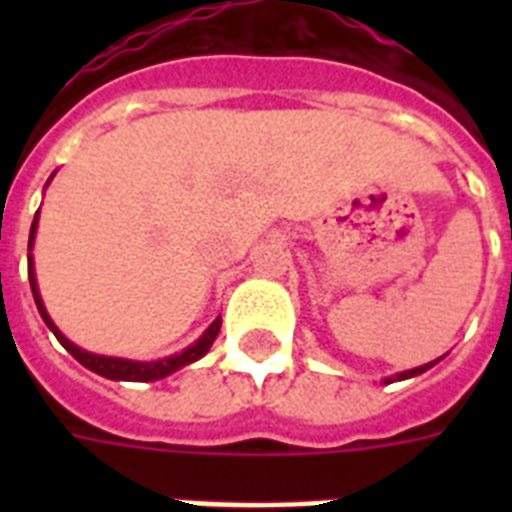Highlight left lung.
<instances>
[{
	"instance_id": "obj_1",
	"label": "left lung",
	"mask_w": 512,
	"mask_h": 512,
	"mask_svg": "<svg viewBox=\"0 0 512 512\" xmlns=\"http://www.w3.org/2000/svg\"><path fill=\"white\" fill-rule=\"evenodd\" d=\"M433 364H436V361H433ZM433 364H425V366H417V369H409V372H401L396 377V380H409V377H414V374H422V372H425V369H430V366H433Z\"/></svg>"
}]
</instances>
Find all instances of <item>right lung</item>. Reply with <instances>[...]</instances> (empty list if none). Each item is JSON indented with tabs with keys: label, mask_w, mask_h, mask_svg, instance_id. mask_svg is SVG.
<instances>
[{
	"label": "right lung",
	"mask_w": 512,
	"mask_h": 512,
	"mask_svg": "<svg viewBox=\"0 0 512 512\" xmlns=\"http://www.w3.org/2000/svg\"><path fill=\"white\" fill-rule=\"evenodd\" d=\"M34 233H36V217L34 223H31V241H34ZM28 281H31V292H34V300H36V308L42 313L44 324L52 329V335L58 337L60 345L71 353V356L79 361L82 366H87L90 372L100 374V377H108V380H130V382H154V380H162L167 374H172L175 369L180 366L191 364V361H199L204 353L209 350V345L215 342L217 332H220V324L223 321L215 319L212 321V327L199 337V340L193 342L191 348H185L183 353H177V356L170 358H162V361H148V364H140V361H127V358H108V356H95V353H87V350L76 348L74 342H68L66 337L60 335V329L52 324V319L47 316L42 305V297L36 292V279H34V263H31V257H28Z\"/></svg>",
	"instance_id": "obj_1"
}]
</instances>
